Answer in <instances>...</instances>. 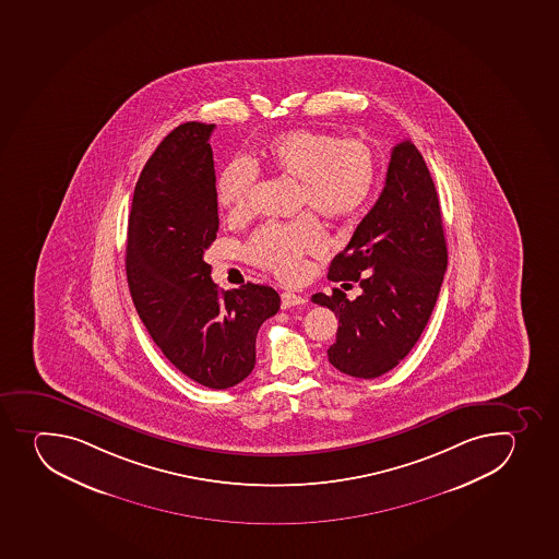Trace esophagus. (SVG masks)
Here are the masks:
<instances>
[{"label": "esophagus", "mask_w": 559, "mask_h": 559, "mask_svg": "<svg viewBox=\"0 0 559 559\" xmlns=\"http://www.w3.org/2000/svg\"><path fill=\"white\" fill-rule=\"evenodd\" d=\"M300 304H306V297H304V295L292 292L281 293L282 309H289L293 308V306H300Z\"/></svg>", "instance_id": "34e87169"}]
</instances>
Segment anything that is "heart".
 Here are the masks:
<instances>
[{
    "instance_id": "b5f03b06",
    "label": "heart",
    "mask_w": 559,
    "mask_h": 559,
    "mask_svg": "<svg viewBox=\"0 0 559 559\" xmlns=\"http://www.w3.org/2000/svg\"><path fill=\"white\" fill-rule=\"evenodd\" d=\"M262 160L281 176L298 181L300 206L313 207L330 218L357 213L377 182V154L369 144L311 128H295L270 139ZM257 179V166L245 157L224 168L218 176L217 199L229 217L242 218L250 213ZM324 248L322 224L313 215H304L295 223L259 229L246 251L257 266L284 281H295L304 273L306 255Z\"/></svg>"
}]
</instances>
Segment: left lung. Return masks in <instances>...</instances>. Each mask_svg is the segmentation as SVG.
Listing matches in <instances>:
<instances>
[{
	"label": "left lung",
	"mask_w": 559,
	"mask_h": 559,
	"mask_svg": "<svg viewBox=\"0 0 559 559\" xmlns=\"http://www.w3.org/2000/svg\"><path fill=\"white\" fill-rule=\"evenodd\" d=\"M447 245L437 188L411 141L394 146L385 187L349 245L331 261L328 278L361 287L349 300L338 287L311 300L338 317L331 366L377 378L409 355L437 304Z\"/></svg>",
	"instance_id": "8db88e82"
}]
</instances>
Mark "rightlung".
Masks as SVG:
<instances>
[{
    "instance_id": "right-lung-1",
    "label": "right lung",
    "mask_w": 559,
    "mask_h": 559,
    "mask_svg": "<svg viewBox=\"0 0 559 559\" xmlns=\"http://www.w3.org/2000/svg\"><path fill=\"white\" fill-rule=\"evenodd\" d=\"M213 128L179 124L144 165L128 218L127 278L163 355L193 382L228 389L253 371L257 333L281 297L251 282L221 292L210 277L204 251L218 229Z\"/></svg>"
}]
</instances>
